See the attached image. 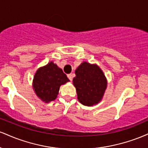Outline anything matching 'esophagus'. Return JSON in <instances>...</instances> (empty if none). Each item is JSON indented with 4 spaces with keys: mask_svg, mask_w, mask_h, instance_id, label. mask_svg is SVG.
I'll use <instances>...</instances> for the list:
<instances>
[{
    "mask_svg": "<svg viewBox=\"0 0 148 148\" xmlns=\"http://www.w3.org/2000/svg\"><path fill=\"white\" fill-rule=\"evenodd\" d=\"M67 77H68V79L70 80L71 81H72V74H67Z\"/></svg>",
    "mask_w": 148,
    "mask_h": 148,
    "instance_id": "esophagus-1",
    "label": "esophagus"
}]
</instances>
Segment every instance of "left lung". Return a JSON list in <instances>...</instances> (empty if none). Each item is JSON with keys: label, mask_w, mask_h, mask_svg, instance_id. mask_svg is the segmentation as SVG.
Masks as SVG:
<instances>
[{"label": "left lung", "mask_w": 148, "mask_h": 148, "mask_svg": "<svg viewBox=\"0 0 148 148\" xmlns=\"http://www.w3.org/2000/svg\"><path fill=\"white\" fill-rule=\"evenodd\" d=\"M73 79L79 101L85 106H92L101 101L106 88V80L96 64L84 62L75 71Z\"/></svg>", "instance_id": "obj_1"}]
</instances>
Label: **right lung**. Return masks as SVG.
Segmentation results:
<instances>
[{"label":"right lung","instance_id":"obj_1","mask_svg":"<svg viewBox=\"0 0 148 148\" xmlns=\"http://www.w3.org/2000/svg\"><path fill=\"white\" fill-rule=\"evenodd\" d=\"M69 81L62 70L53 62L37 71L33 79V89L43 101H53L58 95L61 85Z\"/></svg>","mask_w":148,"mask_h":148}]
</instances>
